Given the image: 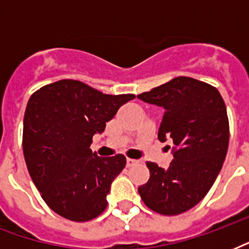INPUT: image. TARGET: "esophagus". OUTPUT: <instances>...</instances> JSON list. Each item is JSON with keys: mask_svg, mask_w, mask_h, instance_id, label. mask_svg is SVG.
Returning <instances> with one entry per match:
<instances>
[{"mask_svg": "<svg viewBox=\"0 0 249 249\" xmlns=\"http://www.w3.org/2000/svg\"><path fill=\"white\" fill-rule=\"evenodd\" d=\"M138 163V161H137V160H134V159H126V166H128V168H132V166H134L136 165V164Z\"/></svg>", "mask_w": 249, "mask_h": 249, "instance_id": "34e87169", "label": "esophagus"}]
</instances>
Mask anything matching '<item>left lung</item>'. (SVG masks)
Segmentation results:
<instances>
[{
    "label": "left lung",
    "instance_id": "left-lung-1",
    "mask_svg": "<svg viewBox=\"0 0 249 249\" xmlns=\"http://www.w3.org/2000/svg\"><path fill=\"white\" fill-rule=\"evenodd\" d=\"M137 97L164 108L158 138L173 142L174 158L168 169L147 163L150 179L138 193L150 209L176 216L195 207L220 173L230 136L226 106L216 88L185 76Z\"/></svg>",
    "mask_w": 249,
    "mask_h": 249
}]
</instances>
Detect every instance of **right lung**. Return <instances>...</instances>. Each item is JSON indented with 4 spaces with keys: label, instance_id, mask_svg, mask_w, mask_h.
Masks as SVG:
<instances>
[{
    "label": "right lung",
    "instance_id": "obj_1",
    "mask_svg": "<svg viewBox=\"0 0 249 249\" xmlns=\"http://www.w3.org/2000/svg\"><path fill=\"white\" fill-rule=\"evenodd\" d=\"M134 98L103 94L77 80H60L31 95L23 128L24 159L42 199L59 216L84 222L106 209L111 183L126 159L120 154L101 158L90 144Z\"/></svg>",
    "mask_w": 249,
    "mask_h": 249
}]
</instances>
